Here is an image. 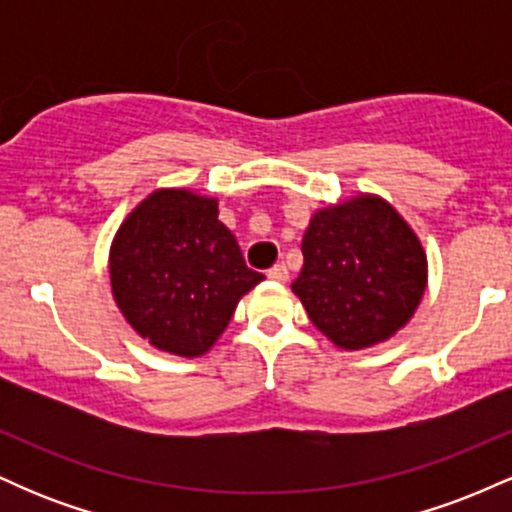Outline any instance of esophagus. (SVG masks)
<instances>
[{"label":"esophagus","instance_id":"obj_1","mask_svg":"<svg viewBox=\"0 0 512 512\" xmlns=\"http://www.w3.org/2000/svg\"><path fill=\"white\" fill-rule=\"evenodd\" d=\"M267 276L272 281H276V284H284V281L289 279V269H286V264H274V267L267 272Z\"/></svg>","mask_w":512,"mask_h":512}]
</instances>
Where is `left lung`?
<instances>
[{
	"instance_id": "1",
	"label": "left lung",
	"mask_w": 512,
	"mask_h": 512,
	"mask_svg": "<svg viewBox=\"0 0 512 512\" xmlns=\"http://www.w3.org/2000/svg\"><path fill=\"white\" fill-rule=\"evenodd\" d=\"M293 281L313 325L337 349L387 342L414 317L428 260L414 228L383 197L358 192L317 209L303 236Z\"/></svg>"
}]
</instances>
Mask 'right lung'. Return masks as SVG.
<instances>
[{
  "label": "right lung",
  "mask_w": 512,
  "mask_h": 512,
  "mask_svg": "<svg viewBox=\"0 0 512 512\" xmlns=\"http://www.w3.org/2000/svg\"><path fill=\"white\" fill-rule=\"evenodd\" d=\"M110 289L134 332L166 354L204 356L245 293L264 279L219 221V199L161 187L117 228Z\"/></svg>",
  "instance_id": "add662e5"
}]
</instances>
